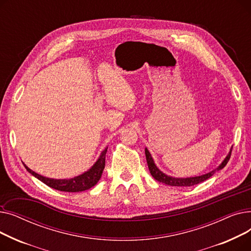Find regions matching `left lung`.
<instances>
[{
  "label": "left lung",
  "instance_id": "8db88e82",
  "mask_svg": "<svg viewBox=\"0 0 251 251\" xmlns=\"http://www.w3.org/2000/svg\"><path fill=\"white\" fill-rule=\"evenodd\" d=\"M231 151H232V148L229 151V153L227 154V156L224 159V161L213 171H210L208 173H205L203 175L201 176H194V177H186V178H177V177H172V176H169L167 174H165L164 172L156 167V165L154 164V161L152 159V156L150 152V151L146 148V156H147V162H148V166L150 169V172L151 174V176L157 180L160 181L166 185H170V186H193L196 185V184L201 183L205 180H207L209 177H212L216 171H220L222 170L224 167H225L228 163V161L230 160V155H231Z\"/></svg>",
  "mask_w": 251,
  "mask_h": 251
}]
</instances>
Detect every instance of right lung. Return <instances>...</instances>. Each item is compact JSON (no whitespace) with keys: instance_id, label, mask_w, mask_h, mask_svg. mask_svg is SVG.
<instances>
[{"instance_id":"1","label":"right lung","mask_w":251,"mask_h":251,"mask_svg":"<svg viewBox=\"0 0 251 251\" xmlns=\"http://www.w3.org/2000/svg\"><path fill=\"white\" fill-rule=\"evenodd\" d=\"M107 151H108V147L101 151L97 162L92 165L91 168L88 169L86 172L78 175V176H75L71 179L48 178V177H45L43 175H39V174L35 173L34 171L29 169L24 163H23V165H24L25 169L27 170L32 176H34L39 181L45 183L46 185H48L50 188H54V189H57L60 191H65V192H79V191H84V190L91 188L99 182V180L101 177L102 171L104 169L105 153H107Z\"/></svg>"}]
</instances>
